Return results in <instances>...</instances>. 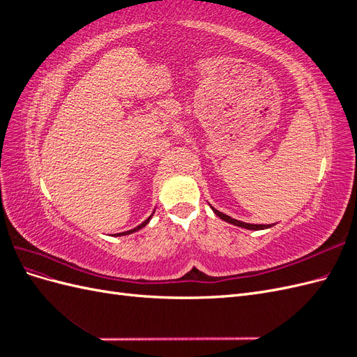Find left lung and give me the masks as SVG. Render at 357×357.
<instances>
[{"instance_id": "obj_1", "label": "left lung", "mask_w": 357, "mask_h": 357, "mask_svg": "<svg viewBox=\"0 0 357 357\" xmlns=\"http://www.w3.org/2000/svg\"><path fill=\"white\" fill-rule=\"evenodd\" d=\"M211 210L214 211V214H215V215H219V218H220L222 220L228 222V223H232V225H235V226H240V228H244V229L261 231V229H268V228H271V226H274V225H253V223H245V222H241V220H236V219L229 218L228 214H223L222 211L215 210L214 207H211Z\"/></svg>"}]
</instances>
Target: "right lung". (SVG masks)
Returning <instances> with one entry per match:
<instances>
[{
	"label": "right lung",
	"mask_w": 357,
	"mask_h": 357,
	"mask_svg": "<svg viewBox=\"0 0 357 357\" xmlns=\"http://www.w3.org/2000/svg\"><path fill=\"white\" fill-rule=\"evenodd\" d=\"M153 213H155V211H153ZM153 213H152V214H150V215H149V218H147V219H146V220H144V222H143L142 225H138V226H137V228H134V229H131V231H126V232H121V234H117V236H121V235H129V234H132V232H137V231H139V229H143V228H144V226H146V225H147V223L150 222V219H152V215H153Z\"/></svg>",
	"instance_id": "1"
}]
</instances>
